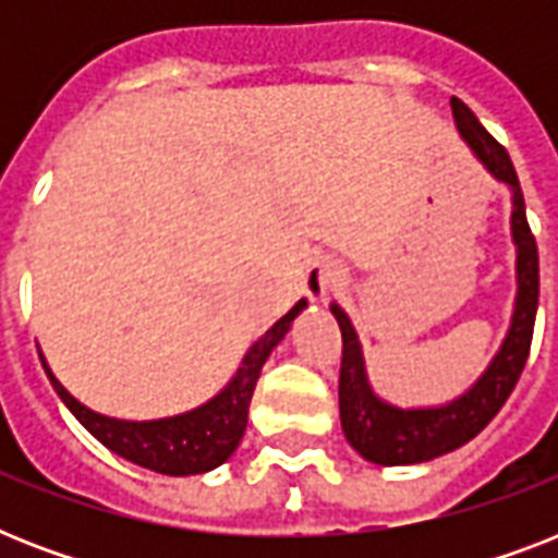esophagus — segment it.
<instances>
[{"label":"esophagus","instance_id":"1","mask_svg":"<svg viewBox=\"0 0 558 558\" xmlns=\"http://www.w3.org/2000/svg\"><path fill=\"white\" fill-rule=\"evenodd\" d=\"M339 278L341 269L336 263L327 260V257H315V260L306 266L304 292L310 295L313 304H324V301L330 298L332 289H336V283H339Z\"/></svg>","mask_w":558,"mask_h":558}]
</instances>
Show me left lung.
<instances>
[{"label":"left lung","mask_w":558,"mask_h":558,"mask_svg":"<svg viewBox=\"0 0 558 558\" xmlns=\"http://www.w3.org/2000/svg\"><path fill=\"white\" fill-rule=\"evenodd\" d=\"M451 116L469 153L481 161L489 177L512 193L510 236L515 245V301H512L510 327L504 332L501 348L495 350L484 373L454 399L440 405H393L376 393L365 365V350L350 315L336 301L330 313L341 330V376H339V414L341 432L365 460L376 466H414L442 458L460 449L463 442L484 432L507 397L515 388L524 362H527L533 324L538 306V252L530 234L524 193L512 168L510 156L493 135L486 133L475 112L463 100L451 98Z\"/></svg>","instance_id":"1"}]
</instances>
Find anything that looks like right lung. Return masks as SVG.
Returning a JSON list of instances; mask_svg holds the SVG:
<instances>
[{
	"label": "right lung",
	"mask_w": 558,
	"mask_h": 558,
	"mask_svg": "<svg viewBox=\"0 0 558 558\" xmlns=\"http://www.w3.org/2000/svg\"><path fill=\"white\" fill-rule=\"evenodd\" d=\"M304 310L306 298H301L280 322L271 324L269 330L245 350L234 376L214 397L191 408V411L159 416V420H118V416L98 414L63 388V381L57 379L54 371L48 367L43 350H39V362L46 367L51 388L57 390V397L63 399V405L72 411L74 420L95 440L104 442L109 451H116L118 458L130 460L135 466L150 469V472H159V475H205L210 469L222 466L243 440L245 423H248V402H252L254 385L260 379L263 365L271 356V350L287 339L292 322Z\"/></svg>",
	"instance_id": "add662e5"
}]
</instances>
